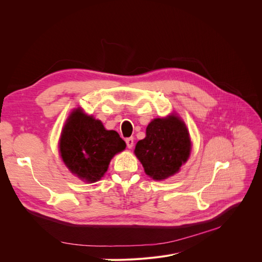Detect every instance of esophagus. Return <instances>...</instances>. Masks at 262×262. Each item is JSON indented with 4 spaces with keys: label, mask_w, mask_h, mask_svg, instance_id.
I'll use <instances>...</instances> for the list:
<instances>
[{
    "label": "esophagus",
    "mask_w": 262,
    "mask_h": 262,
    "mask_svg": "<svg viewBox=\"0 0 262 262\" xmlns=\"http://www.w3.org/2000/svg\"><path fill=\"white\" fill-rule=\"evenodd\" d=\"M134 137H129V138H126L125 139V142H126V145L128 148H132L134 146Z\"/></svg>",
    "instance_id": "1"
}]
</instances>
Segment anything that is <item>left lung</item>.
<instances>
[{"label":"left lung","mask_w":262,"mask_h":262,"mask_svg":"<svg viewBox=\"0 0 262 262\" xmlns=\"http://www.w3.org/2000/svg\"><path fill=\"white\" fill-rule=\"evenodd\" d=\"M191 143L185 123L174 115L148 124L146 137L137 142L135 154L153 180H166L178 172L190 155Z\"/></svg>","instance_id":"1"}]
</instances>
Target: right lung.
<instances>
[{
    "mask_svg": "<svg viewBox=\"0 0 262 262\" xmlns=\"http://www.w3.org/2000/svg\"><path fill=\"white\" fill-rule=\"evenodd\" d=\"M126 144L115 130H106L101 121L75 109L60 138V154L66 166L88 183L101 180L112 158Z\"/></svg>",
    "mask_w": 262,
    "mask_h": 262,
    "instance_id": "obj_1",
    "label": "right lung"
}]
</instances>
